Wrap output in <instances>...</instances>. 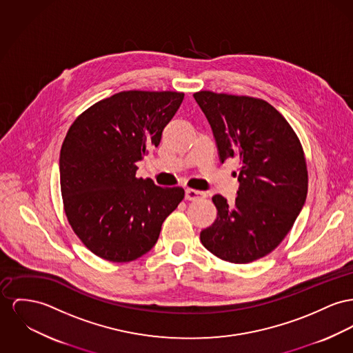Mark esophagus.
<instances>
[{"mask_svg":"<svg viewBox=\"0 0 353 353\" xmlns=\"http://www.w3.org/2000/svg\"><path fill=\"white\" fill-rule=\"evenodd\" d=\"M185 194H186V199H188V201H198V199L206 196V194L203 191L192 190V188H186Z\"/></svg>","mask_w":353,"mask_h":353,"instance_id":"obj_1","label":"esophagus"}]
</instances>
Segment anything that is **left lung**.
I'll return each instance as SVG.
<instances>
[{
    "label": "left lung",
    "instance_id": "8db88e82",
    "mask_svg": "<svg viewBox=\"0 0 353 353\" xmlns=\"http://www.w3.org/2000/svg\"><path fill=\"white\" fill-rule=\"evenodd\" d=\"M194 99L209 120L221 162L238 158L233 202L214 195L218 210L201 242L214 256L249 263L273 252L303 210L307 171L301 143L268 101L201 91Z\"/></svg>",
    "mask_w": 353,
    "mask_h": 353
}]
</instances>
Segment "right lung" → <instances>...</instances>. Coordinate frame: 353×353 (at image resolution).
<instances>
[{"label": "right lung", "mask_w": 353, "mask_h": 353, "mask_svg": "<svg viewBox=\"0 0 353 353\" xmlns=\"http://www.w3.org/2000/svg\"><path fill=\"white\" fill-rule=\"evenodd\" d=\"M183 97L119 92L90 107L68 130L60 151L64 210L73 232L100 259L130 262L145 254L185 198L182 188L137 178V162L159 145Z\"/></svg>", "instance_id": "add662e5"}]
</instances>
